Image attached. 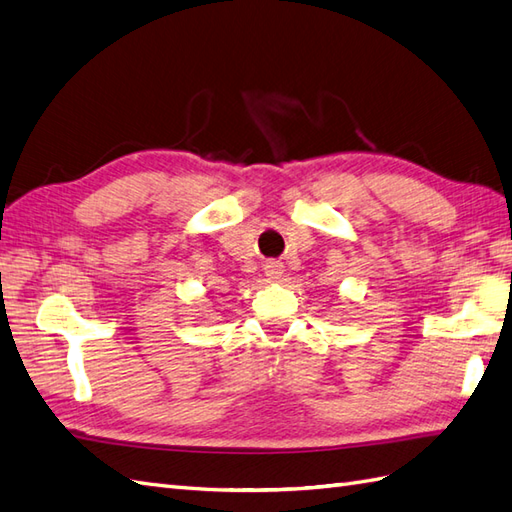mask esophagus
<instances>
[{"label":"esophagus","mask_w":512,"mask_h":512,"mask_svg":"<svg viewBox=\"0 0 512 512\" xmlns=\"http://www.w3.org/2000/svg\"><path fill=\"white\" fill-rule=\"evenodd\" d=\"M264 275H266L270 281L281 279V275H283V264H281V261H275V259L266 261V264H264Z\"/></svg>","instance_id":"34e87169"}]
</instances>
